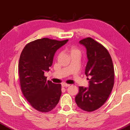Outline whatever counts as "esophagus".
Instances as JSON below:
<instances>
[{
	"instance_id": "obj_1",
	"label": "esophagus",
	"mask_w": 130,
	"mask_h": 130,
	"mask_svg": "<svg viewBox=\"0 0 130 130\" xmlns=\"http://www.w3.org/2000/svg\"><path fill=\"white\" fill-rule=\"evenodd\" d=\"M62 86H63V87H69V86H70V84H66V83H63L62 84Z\"/></svg>"
}]
</instances>
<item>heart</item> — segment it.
Masks as SVG:
<instances>
[{
	"label": "heart",
	"mask_w": 130,
	"mask_h": 130,
	"mask_svg": "<svg viewBox=\"0 0 130 130\" xmlns=\"http://www.w3.org/2000/svg\"><path fill=\"white\" fill-rule=\"evenodd\" d=\"M69 52H70V53L71 55V54H80V50H79L77 47H75V46L71 47L69 49Z\"/></svg>",
	"instance_id": "obj_1"
}]
</instances>
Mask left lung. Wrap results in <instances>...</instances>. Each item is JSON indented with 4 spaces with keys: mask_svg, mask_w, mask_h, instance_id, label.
Masks as SVG:
<instances>
[{
    "mask_svg": "<svg viewBox=\"0 0 130 130\" xmlns=\"http://www.w3.org/2000/svg\"><path fill=\"white\" fill-rule=\"evenodd\" d=\"M79 43L87 50L85 74L91 78L88 79L89 87H79L75 101L82 110L92 112L104 104L112 91L114 83L113 63L107 48L93 39L87 37Z\"/></svg>",
    "mask_w": 130,
    "mask_h": 130,
    "instance_id": "left-lung-1",
    "label": "left lung"
}]
</instances>
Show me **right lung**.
I'll list each match as a JSON object with an SVG mask.
<instances>
[{
    "label": "right lung",
    "mask_w": 130,
    "mask_h": 130,
    "mask_svg": "<svg viewBox=\"0 0 130 130\" xmlns=\"http://www.w3.org/2000/svg\"><path fill=\"white\" fill-rule=\"evenodd\" d=\"M68 40L37 39L26 44L20 54L19 74L22 91L30 104L40 112L50 111L59 101L61 84L47 81L44 74L49 71L56 52Z\"/></svg>",
    "instance_id": "obj_1"
}]
</instances>
